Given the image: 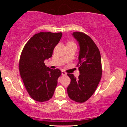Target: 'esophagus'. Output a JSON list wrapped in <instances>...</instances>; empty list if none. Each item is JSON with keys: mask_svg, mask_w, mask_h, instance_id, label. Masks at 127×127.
<instances>
[{"mask_svg": "<svg viewBox=\"0 0 127 127\" xmlns=\"http://www.w3.org/2000/svg\"><path fill=\"white\" fill-rule=\"evenodd\" d=\"M62 75H63V76H65L67 75V73H66V72H65V71H62Z\"/></svg>", "mask_w": 127, "mask_h": 127, "instance_id": "esophagus-1", "label": "esophagus"}]
</instances>
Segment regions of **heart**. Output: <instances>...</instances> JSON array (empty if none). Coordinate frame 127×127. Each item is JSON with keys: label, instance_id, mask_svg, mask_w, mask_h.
<instances>
[{"label": "heart", "instance_id": "heart-1", "mask_svg": "<svg viewBox=\"0 0 127 127\" xmlns=\"http://www.w3.org/2000/svg\"><path fill=\"white\" fill-rule=\"evenodd\" d=\"M68 43H73V42H68Z\"/></svg>", "mask_w": 127, "mask_h": 127}]
</instances>
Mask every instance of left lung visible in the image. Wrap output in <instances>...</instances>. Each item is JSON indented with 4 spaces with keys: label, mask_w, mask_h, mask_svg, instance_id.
<instances>
[{
    "label": "left lung",
    "mask_w": 127,
    "mask_h": 127,
    "mask_svg": "<svg viewBox=\"0 0 127 127\" xmlns=\"http://www.w3.org/2000/svg\"><path fill=\"white\" fill-rule=\"evenodd\" d=\"M73 36L79 45L78 67L80 75L76 79L73 74L67 73L70 84L67 87L70 98L78 103L88 100L95 92L102 75L100 51L90 36L82 32H73Z\"/></svg>",
    "instance_id": "left-lung-1"
}]
</instances>
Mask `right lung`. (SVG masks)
Instances as JSON below:
<instances>
[{
    "label": "right lung",
    "instance_id": "add662e5",
    "mask_svg": "<svg viewBox=\"0 0 127 127\" xmlns=\"http://www.w3.org/2000/svg\"><path fill=\"white\" fill-rule=\"evenodd\" d=\"M62 36V33L40 32L29 39L22 51L19 62L21 78L33 100L43 102L53 96L62 72L51 69L44 61L51 57Z\"/></svg>",
    "mask_w": 127,
    "mask_h": 127
}]
</instances>
